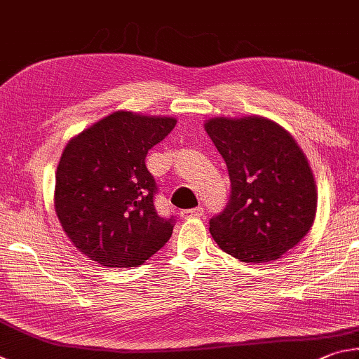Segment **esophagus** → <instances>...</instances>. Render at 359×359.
<instances>
[{
  "label": "esophagus",
  "mask_w": 359,
  "mask_h": 359,
  "mask_svg": "<svg viewBox=\"0 0 359 359\" xmlns=\"http://www.w3.org/2000/svg\"><path fill=\"white\" fill-rule=\"evenodd\" d=\"M205 210L202 208V206H198V208H192V210H183L180 212V216L183 219H192V217H200L203 216Z\"/></svg>",
  "instance_id": "obj_1"
}]
</instances>
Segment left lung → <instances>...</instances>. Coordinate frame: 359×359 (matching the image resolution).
I'll return each instance as SVG.
<instances>
[{"label":"left lung","instance_id":"8db88e82","mask_svg":"<svg viewBox=\"0 0 359 359\" xmlns=\"http://www.w3.org/2000/svg\"><path fill=\"white\" fill-rule=\"evenodd\" d=\"M229 168L231 194L210 219L217 246L244 263L280 259L311 230L317 186L303 149L263 116L211 118L205 123Z\"/></svg>","mask_w":359,"mask_h":359}]
</instances>
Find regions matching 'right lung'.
<instances>
[{"instance_id": "obj_1", "label": "right lung", "mask_w": 359, "mask_h": 359, "mask_svg": "<svg viewBox=\"0 0 359 359\" xmlns=\"http://www.w3.org/2000/svg\"><path fill=\"white\" fill-rule=\"evenodd\" d=\"M175 124L172 116L119 110L66 144L56 168L55 211L90 260L138 266L170 240L175 219L157 215V186L144 157Z\"/></svg>"}]
</instances>
